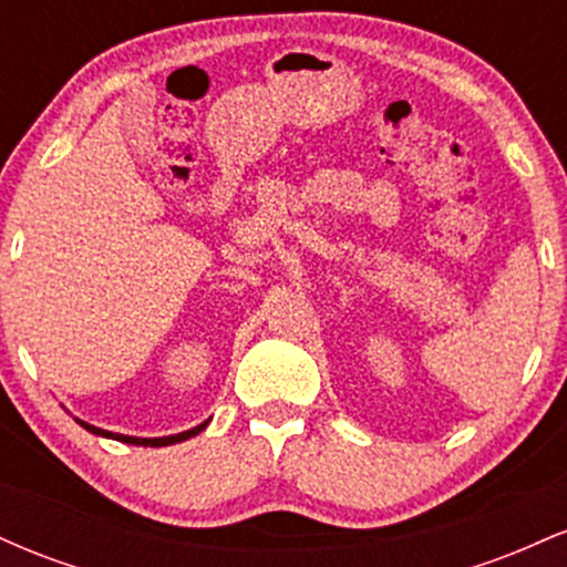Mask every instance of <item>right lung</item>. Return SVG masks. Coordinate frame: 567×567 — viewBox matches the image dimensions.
Returning a JSON list of instances; mask_svg holds the SVG:
<instances>
[{
	"label": "right lung",
	"mask_w": 567,
	"mask_h": 567,
	"mask_svg": "<svg viewBox=\"0 0 567 567\" xmlns=\"http://www.w3.org/2000/svg\"><path fill=\"white\" fill-rule=\"evenodd\" d=\"M80 424L87 429V432H93V434H101V437H112V440H120V442H130V445H143V447H162V445H173V442H184V440H188V437H194V434H199L202 429L207 426V421L205 424H199V426H194V429H188V432H181V434H173V437H157V440H143V437H125V434H114V432H103V429H97V426H90V424H84V421H80Z\"/></svg>",
	"instance_id": "1"
}]
</instances>
